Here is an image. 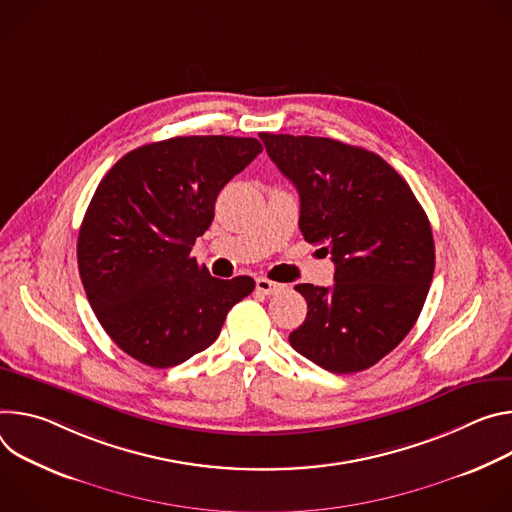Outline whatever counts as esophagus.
Instances as JSON below:
<instances>
[{
    "label": "esophagus",
    "instance_id": "obj_1",
    "mask_svg": "<svg viewBox=\"0 0 512 512\" xmlns=\"http://www.w3.org/2000/svg\"><path fill=\"white\" fill-rule=\"evenodd\" d=\"M256 289L264 295H274V293H280L282 289H285V285H278V282L268 280V278H256Z\"/></svg>",
    "mask_w": 512,
    "mask_h": 512
}]
</instances>
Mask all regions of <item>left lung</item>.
I'll list each match as a JSON object with an SVG mask.
<instances>
[{
  "mask_svg": "<svg viewBox=\"0 0 512 512\" xmlns=\"http://www.w3.org/2000/svg\"><path fill=\"white\" fill-rule=\"evenodd\" d=\"M299 191V227L335 264L333 287L297 285L307 317L291 346L333 374L374 366L413 329L435 268L431 223L378 154L331 138L260 134Z\"/></svg>",
  "mask_w": 512,
  "mask_h": 512,
  "instance_id": "8db88e82",
  "label": "left lung"
}]
</instances>
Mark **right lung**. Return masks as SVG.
<instances>
[{
	"instance_id": "obj_1",
	"label": "right lung",
	"mask_w": 512,
	"mask_h": 512,
	"mask_svg": "<svg viewBox=\"0 0 512 512\" xmlns=\"http://www.w3.org/2000/svg\"><path fill=\"white\" fill-rule=\"evenodd\" d=\"M262 152L256 138L181 136L128 152L83 217L77 262L105 333L134 360L177 366L209 348L250 276L221 280L191 248L219 191Z\"/></svg>"
}]
</instances>
